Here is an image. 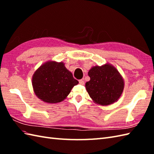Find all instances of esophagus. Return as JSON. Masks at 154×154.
I'll use <instances>...</instances> for the list:
<instances>
[{
    "label": "esophagus",
    "mask_w": 154,
    "mask_h": 154,
    "mask_svg": "<svg viewBox=\"0 0 154 154\" xmlns=\"http://www.w3.org/2000/svg\"><path fill=\"white\" fill-rule=\"evenodd\" d=\"M79 84L82 85H83L85 84L84 81H83V80H82V79H80V80H79Z\"/></svg>",
    "instance_id": "esophagus-1"
}]
</instances>
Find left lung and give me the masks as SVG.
<instances>
[{
  "mask_svg": "<svg viewBox=\"0 0 154 154\" xmlns=\"http://www.w3.org/2000/svg\"><path fill=\"white\" fill-rule=\"evenodd\" d=\"M88 75L90 81L85 83V87L94 103L101 106L110 105L122 95L124 79L112 65L107 63L101 66H93Z\"/></svg>",
  "mask_w": 154,
  "mask_h": 154,
  "instance_id": "left-lung-1",
  "label": "left lung"
}]
</instances>
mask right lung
<instances>
[{
    "label": "right lung",
    "instance_id": "1",
    "mask_svg": "<svg viewBox=\"0 0 154 154\" xmlns=\"http://www.w3.org/2000/svg\"><path fill=\"white\" fill-rule=\"evenodd\" d=\"M79 81L67 69L63 62L48 61L39 67L32 76L34 92L45 103L54 104L66 99Z\"/></svg>",
    "mask_w": 154,
    "mask_h": 154
}]
</instances>
